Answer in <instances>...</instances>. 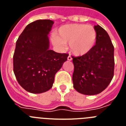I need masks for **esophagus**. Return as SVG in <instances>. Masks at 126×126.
Instances as JSON below:
<instances>
[{
	"mask_svg": "<svg viewBox=\"0 0 126 126\" xmlns=\"http://www.w3.org/2000/svg\"><path fill=\"white\" fill-rule=\"evenodd\" d=\"M72 59H73V58H72V57L70 55L67 57V60H68V61H72Z\"/></svg>",
	"mask_w": 126,
	"mask_h": 126,
	"instance_id": "obj_1",
	"label": "esophagus"
}]
</instances>
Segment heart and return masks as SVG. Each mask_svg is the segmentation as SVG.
<instances>
[{"instance_id": "b5f03b06", "label": "heart", "mask_w": 126, "mask_h": 126, "mask_svg": "<svg viewBox=\"0 0 126 126\" xmlns=\"http://www.w3.org/2000/svg\"><path fill=\"white\" fill-rule=\"evenodd\" d=\"M96 38L97 33L93 26L69 24L60 27L52 40L59 49H63L65 43H69L71 52L76 56H81L92 50Z\"/></svg>"}]
</instances>
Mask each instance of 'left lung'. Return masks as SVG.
<instances>
[{
    "label": "left lung",
    "instance_id": "left-lung-1",
    "mask_svg": "<svg viewBox=\"0 0 126 126\" xmlns=\"http://www.w3.org/2000/svg\"><path fill=\"white\" fill-rule=\"evenodd\" d=\"M96 44L88 53L73 57V87L77 92L94 95L103 92L112 81L114 73V47L103 28L94 26Z\"/></svg>",
    "mask_w": 126,
    "mask_h": 126
}]
</instances>
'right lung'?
<instances>
[{
    "label": "right lung",
    "instance_id": "obj_1",
    "mask_svg": "<svg viewBox=\"0 0 126 126\" xmlns=\"http://www.w3.org/2000/svg\"><path fill=\"white\" fill-rule=\"evenodd\" d=\"M53 21L40 19L28 24L17 39L13 70L19 84L32 93H42L53 86L55 75L67 59V53L49 50L48 34Z\"/></svg>",
    "mask_w": 126,
    "mask_h": 126
}]
</instances>
